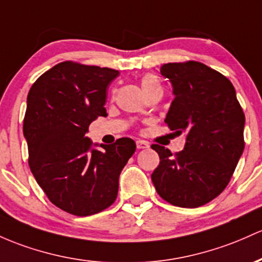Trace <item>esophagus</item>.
Returning a JSON list of instances; mask_svg holds the SVG:
<instances>
[{
	"mask_svg": "<svg viewBox=\"0 0 262 262\" xmlns=\"http://www.w3.org/2000/svg\"><path fill=\"white\" fill-rule=\"evenodd\" d=\"M137 148L138 149H146L149 148V144L144 140H137Z\"/></svg>",
	"mask_w": 262,
	"mask_h": 262,
	"instance_id": "1",
	"label": "esophagus"
}]
</instances>
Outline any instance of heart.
Returning a JSON list of instances; mask_svg holds the SVG:
<instances>
[{
	"instance_id": "obj_1",
	"label": "heart",
	"mask_w": 262,
	"mask_h": 262,
	"mask_svg": "<svg viewBox=\"0 0 262 262\" xmlns=\"http://www.w3.org/2000/svg\"><path fill=\"white\" fill-rule=\"evenodd\" d=\"M140 85H142V89L143 92H148V91H151V89H155V88H160L159 85V82H158V79L155 78L153 74H146L140 80Z\"/></svg>"
}]
</instances>
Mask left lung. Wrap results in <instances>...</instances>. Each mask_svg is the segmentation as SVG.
<instances>
[{"label":"left lung","mask_w":262,"mask_h":262,"mask_svg":"<svg viewBox=\"0 0 262 262\" xmlns=\"http://www.w3.org/2000/svg\"><path fill=\"white\" fill-rule=\"evenodd\" d=\"M160 73L175 97L165 123L178 136L185 134V146L173 155L151 145L160 158L151 182L168 203L198 208L215 199L231 179L245 148V116L231 82L208 66L168 63Z\"/></svg>","instance_id":"left-lung-1"}]
</instances>
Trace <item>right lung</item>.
I'll use <instances>...</instances> for the list:
<instances>
[{"instance_id": "right-lung-1", "label": "right lung", "mask_w": 262, "mask_h": 262, "mask_svg": "<svg viewBox=\"0 0 262 262\" xmlns=\"http://www.w3.org/2000/svg\"><path fill=\"white\" fill-rule=\"evenodd\" d=\"M118 76L111 68L62 62L28 92L24 136L31 171L54 205L77 216L114 203L119 175L136 151L130 138L107 145L85 136L92 122L107 116V89Z\"/></svg>"}]
</instances>
